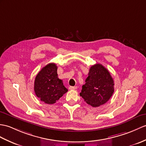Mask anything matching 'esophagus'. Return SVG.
I'll use <instances>...</instances> for the list:
<instances>
[{
	"mask_svg": "<svg viewBox=\"0 0 146 146\" xmlns=\"http://www.w3.org/2000/svg\"><path fill=\"white\" fill-rule=\"evenodd\" d=\"M69 89L70 90H76V89H77V86H70L69 87Z\"/></svg>",
	"mask_w": 146,
	"mask_h": 146,
	"instance_id": "esophagus-1",
	"label": "esophagus"
}]
</instances>
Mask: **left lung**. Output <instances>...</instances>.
<instances>
[{"mask_svg": "<svg viewBox=\"0 0 146 146\" xmlns=\"http://www.w3.org/2000/svg\"><path fill=\"white\" fill-rule=\"evenodd\" d=\"M80 95L87 104L98 107L106 103L114 93V81L106 68L97 63L90 68Z\"/></svg>", "mask_w": 146, "mask_h": 146, "instance_id": "8db88e82", "label": "left lung"}]
</instances>
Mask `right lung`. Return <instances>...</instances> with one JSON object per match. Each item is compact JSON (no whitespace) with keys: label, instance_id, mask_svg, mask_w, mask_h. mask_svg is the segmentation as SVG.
I'll return each mask as SVG.
<instances>
[{"label":"right lung","instance_id":"right-lung-1","mask_svg":"<svg viewBox=\"0 0 146 146\" xmlns=\"http://www.w3.org/2000/svg\"><path fill=\"white\" fill-rule=\"evenodd\" d=\"M57 68L56 64L49 63L40 71L35 79L36 96L48 104L55 103L68 91L63 81L58 78Z\"/></svg>","mask_w":146,"mask_h":146}]
</instances>
